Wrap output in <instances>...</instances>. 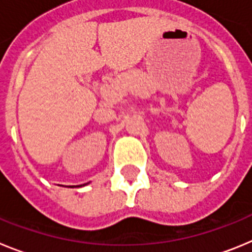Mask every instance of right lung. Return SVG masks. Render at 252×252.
I'll list each match as a JSON object with an SVG mask.
<instances>
[{
    "label": "right lung",
    "mask_w": 252,
    "mask_h": 252,
    "mask_svg": "<svg viewBox=\"0 0 252 252\" xmlns=\"http://www.w3.org/2000/svg\"><path fill=\"white\" fill-rule=\"evenodd\" d=\"M83 186H84V184H83Z\"/></svg>",
    "instance_id": "obj_1"
}]
</instances>
